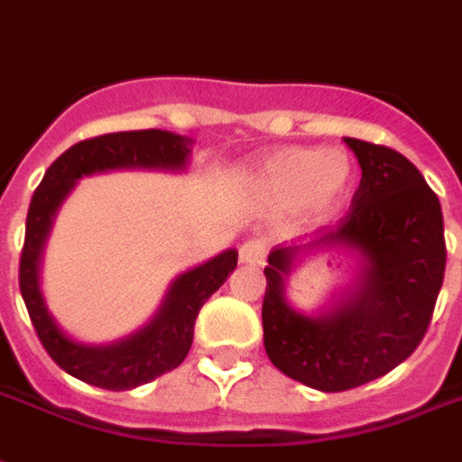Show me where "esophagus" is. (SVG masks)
Here are the masks:
<instances>
[{
	"label": "esophagus",
	"instance_id": "obj_1",
	"mask_svg": "<svg viewBox=\"0 0 462 462\" xmlns=\"http://www.w3.org/2000/svg\"><path fill=\"white\" fill-rule=\"evenodd\" d=\"M263 255H265V245L263 241H245L241 248H238V261L244 265H261L263 263Z\"/></svg>",
	"mask_w": 462,
	"mask_h": 462
}]
</instances>
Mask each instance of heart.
Returning a JSON list of instances; mask_svg holds the SVG:
<instances>
[{"label":"heart","instance_id":"1","mask_svg":"<svg viewBox=\"0 0 462 462\" xmlns=\"http://www.w3.org/2000/svg\"><path fill=\"white\" fill-rule=\"evenodd\" d=\"M355 180V164L339 147L310 150L282 147L258 162L254 181L278 207L328 211L345 197Z\"/></svg>","mask_w":462,"mask_h":462}]
</instances>
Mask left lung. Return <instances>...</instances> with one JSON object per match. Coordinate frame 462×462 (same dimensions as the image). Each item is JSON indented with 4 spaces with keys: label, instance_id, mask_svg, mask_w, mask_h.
<instances>
[{
    "label": "left lung",
    "instance_id": "1",
    "mask_svg": "<svg viewBox=\"0 0 462 462\" xmlns=\"http://www.w3.org/2000/svg\"><path fill=\"white\" fill-rule=\"evenodd\" d=\"M362 167L352 208L308 241L275 245L265 265L263 345L285 376L318 392L374 382L429 329L443 271V211L413 164L382 144L345 137ZM312 254L350 268V281L318 310L287 300L291 271Z\"/></svg>",
    "mask_w": 462,
    "mask_h": 462
}]
</instances>
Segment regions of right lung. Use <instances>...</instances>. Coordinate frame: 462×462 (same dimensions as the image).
<instances>
[{"instance_id": "obj_1", "label": "right lung", "mask_w": 462, "mask_h": 462, "mask_svg": "<svg viewBox=\"0 0 462 462\" xmlns=\"http://www.w3.org/2000/svg\"><path fill=\"white\" fill-rule=\"evenodd\" d=\"M191 137L170 130H133L83 140L60 154L33 191L26 214L19 288L33 329L51 359L70 376L110 392H127L171 372L189 355L194 322L201 305L226 282L238 263V251L226 248L204 263L180 273L160 308L143 328L113 342H80L53 318L42 288L43 248L60 204L83 177L117 170L184 171L189 167Z\"/></svg>"}]
</instances>
